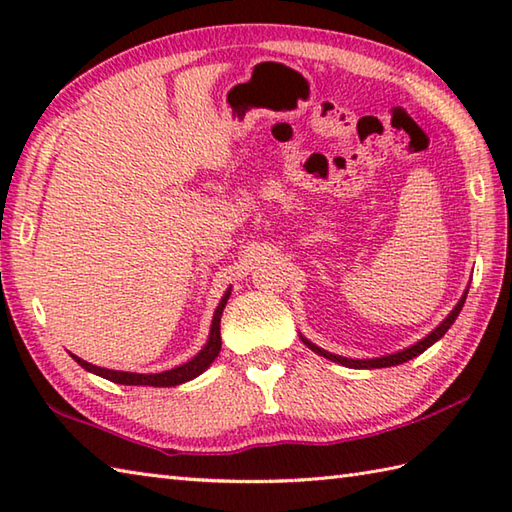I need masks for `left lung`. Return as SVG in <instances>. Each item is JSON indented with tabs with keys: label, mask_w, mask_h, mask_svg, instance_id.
<instances>
[{
	"label": "left lung",
	"mask_w": 512,
	"mask_h": 512,
	"mask_svg": "<svg viewBox=\"0 0 512 512\" xmlns=\"http://www.w3.org/2000/svg\"><path fill=\"white\" fill-rule=\"evenodd\" d=\"M464 301H466V292H464V297L458 301V306H455V308L451 310L449 317L444 319V321L438 325V328L433 330L429 336H424V339H422L420 343L407 347V350H402V352H398V354H389V356H383V358H369V361H354V358H343V356H336V354L325 352V350H321V347L312 345L308 339H303V343H306L312 352H317V354H321L323 358H330V361H334V363H341V365H345V367H354V369H372V367H391V365H400V363H405V361H411L413 356L422 354L424 350H427V347H431V345L436 343L438 339H442V336L447 334V330H449L451 325H453V321L458 319V314H460V310H462V306H464Z\"/></svg>",
	"instance_id": "8db88e82"
}]
</instances>
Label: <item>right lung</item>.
Listing matches in <instances>:
<instances>
[{"label": "right lung", "mask_w": 512, "mask_h": 512, "mask_svg": "<svg viewBox=\"0 0 512 512\" xmlns=\"http://www.w3.org/2000/svg\"><path fill=\"white\" fill-rule=\"evenodd\" d=\"M228 295H231V290H226V295L222 297L220 306H217L215 314H213V325H211V336H209V343H206L198 356H193L189 363H184L180 367H173L169 372H162V374H132V372H116V369H105V367H96L88 361H83V358L74 356L72 358L76 363H79L83 369H88V372L96 374V376H103L107 380H112V383L118 385H149V387H176L180 383H187V380L200 376L206 367H209L217 354H220V347H222V336H220V319H222V310L228 301Z\"/></svg>", "instance_id": "obj_1"}]
</instances>
